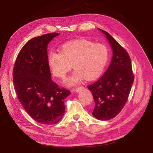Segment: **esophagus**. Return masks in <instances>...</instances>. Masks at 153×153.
Masks as SVG:
<instances>
[{
  "instance_id": "obj_1",
  "label": "esophagus",
  "mask_w": 153,
  "mask_h": 153,
  "mask_svg": "<svg viewBox=\"0 0 153 153\" xmlns=\"http://www.w3.org/2000/svg\"><path fill=\"white\" fill-rule=\"evenodd\" d=\"M83 89H84V87L82 86H80L77 87V88H76V90H75V91H76L77 93H79V92H80V91L83 90Z\"/></svg>"
}]
</instances>
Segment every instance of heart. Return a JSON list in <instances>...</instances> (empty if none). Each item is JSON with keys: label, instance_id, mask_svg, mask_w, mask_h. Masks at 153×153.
<instances>
[{"label": "heart", "instance_id": "b5f03b06", "mask_svg": "<svg viewBox=\"0 0 153 153\" xmlns=\"http://www.w3.org/2000/svg\"><path fill=\"white\" fill-rule=\"evenodd\" d=\"M108 60L107 48L100 43L86 39L76 40L65 43L60 53L51 51L48 62L53 75L61 79L73 68L72 74L65 80L69 86H75L83 79L92 80L103 71Z\"/></svg>", "mask_w": 153, "mask_h": 153}]
</instances>
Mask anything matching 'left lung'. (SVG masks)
<instances>
[{"label":"left lung","mask_w":153,"mask_h":153,"mask_svg":"<svg viewBox=\"0 0 153 153\" xmlns=\"http://www.w3.org/2000/svg\"><path fill=\"white\" fill-rule=\"evenodd\" d=\"M99 30L109 40L113 55L110 66L103 76L88 85V88L95 102L92 114L100 120H108L115 117L125 105L134 76L126 50L108 33Z\"/></svg>","instance_id":"1"}]
</instances>
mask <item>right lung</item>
Returning <instances> with one entry per match:
<instances>
[{
    "mask_svg": "<svg viewBox=\"0 0 153 153\" xmlns=\"http://www.w3.org/2000/svg\"><path fill=\"white\" fill-rule=\"evenodd\" d=\"M59 33L34 37L19 53L13 71L17 98L30 116L38 123L53 125L63 117L64 100L71 92L51 79L47 47Z\"/></svg>",
    "mask_w": 153,
    "mask_h": 153,
    "instance_id": "right-lung-1",
    "label": "right lung"
}]
</instances>
